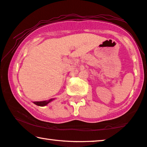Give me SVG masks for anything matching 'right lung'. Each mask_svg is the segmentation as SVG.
Returning a JSON list of instances; mask_svg holds the SVG:
<instances>
[{
	"mask_svg": "<svg viewBox=\"0 0 147 147\" xmlns=\"http://www.w3.org/2000/svg\"><path fill=\"white\" fill-rule=\"evenodd\" d=\"M55 100V98H51V99H49L48 100H44V101H40V102H33V103L36 104V105L39 106H45L47 105L48 104L50 103V102L53 101V100Z\"/></svg>",
	"mask_w": 147,
	"mask_h": 147,
	"instance_id": "obj_1",
	"label": "right lung"
}]
</instances>
